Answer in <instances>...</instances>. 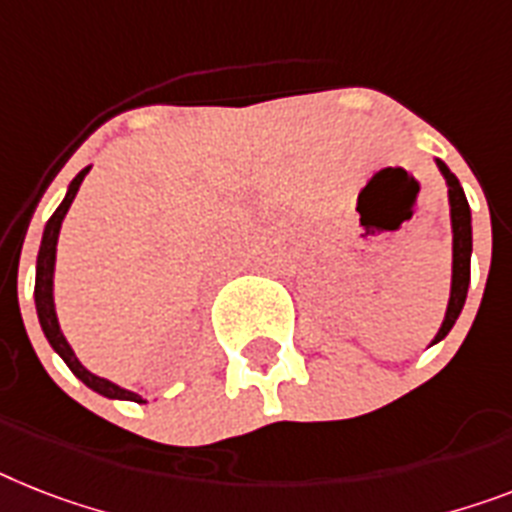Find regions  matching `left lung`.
I'll return each mask as SVG.
<instances>
[{
	"mask_svg": "<svg viewBox=\"0 0 512 512\" xmlns=\"http://www.w3.org/2000/svg\"><path fill=\"white\" fill-rule=\"evenodd\" d=\"M447 183V201H450V227H453V280H450V301H447L442 327L434 335L429 345H437L445 340L447 332L458 322L460 311L466 306L468 285H471V251H474V232H471V206L466 201V193L460 188L458 177L450 172L442 159H434Z\"/></svg>",
	"mask_w": 512,
	"mask_h": 512,
	"instance_id": "1",
	"label": "left lung"
}]
</instances>
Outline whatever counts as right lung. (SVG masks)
<instances>
[{"mask_svg": "<svg viewBox=\"0 0 512 512\" xmlns=\"http://www.w3.org/2000/svg\"><path fill=\"white\" fill-rule=\"evenodd\" d=\"M91 167L86 170H80L78 175L73 177V183L67 185V193L62 198V204L57 206V211L52 214V219L46 222L44 235H41V248H38V259H36V290H33V298H36V314H38V324L44 329V337L49 340V345L54 348L62 361L67 363V369L73 371L75 377L80 382L91 387L94 392L104 395L109 400H130V403H146V398H141L138 392L125 390L120 384L109 382L104 377H96L94 371H88L83 363L78 361L75 356V350L70 348V342L67 337L62 335V327H59L57 319V308H54V264H57V240H59V230H62V222H65V214L73 204L75 193H78L80 183H83V177L88 175Z\"/></svg>", "mask_w": 512, "mask_h": 512, "instance_id": "right-lung-1", "label": "right lung"}]
</instances>
